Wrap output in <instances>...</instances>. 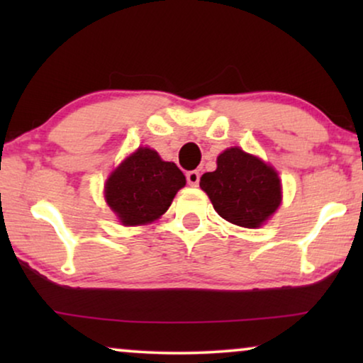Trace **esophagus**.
Returning <instances> with one entry per match:
<instances>
[{
  "mask_svg": "<svg viewBox=\"0 0 363 363\" xmlns=\"http://www.w3.org/2000/svg\"><path fill=\"white\" fill-rule=\"evenodd\" d=\"M186 182H188V185L196 186L198 183H200V172H198V170L188 172V173H186Z\"/></svg>",
  "mask_w": 363,
  "mask_h": 363,
  "instance_id": "esophagus-1",
  "label": "esophagus"
}]
</instances>
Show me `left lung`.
I'll return each instance as SVG.
<instances>
[{
  "label": "left lung",
  "mask_w": 363,
  "mask_h": 363,
  "mask_svg": "<svg viewBox=\"0 0 363 363\" xmlns=\"http://www.w3.org/2000/svg\"><path fill=\"white\" fill-rule=\"evenodd\" d=\"M216 165L201 177L200 186L218 215L242 228H259L274 215L282 200L274 168L240 147L220 153Z\"/></svg>",
  "instance_id": "1"
}]
</instances>
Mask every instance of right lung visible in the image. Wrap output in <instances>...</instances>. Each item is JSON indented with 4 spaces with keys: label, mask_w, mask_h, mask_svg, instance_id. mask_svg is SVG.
Here are the masks:
<instances>
[{
    "label": "right lung",
    "mask_w": 363,
    "mask_h": 363,
    "mask_svg": "<svg viewBox=\"0 0 363 363\" xmlns=\"http://www.w3.org/2000/svg\"><path fill=\"white\" fill-rule=\"evenodd\" d=\"M185 183L175 163L163 162L155 150L140 147L107 178L106 201L122 225H147L168 210Z\"/></svg>",
    "instance_id": "right-lung-1"
}]
</instances>
